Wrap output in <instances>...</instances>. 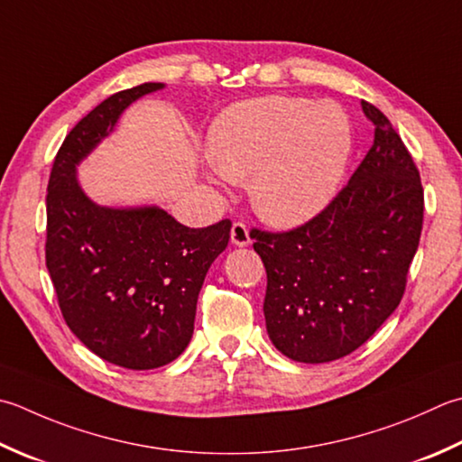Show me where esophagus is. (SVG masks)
Instances as JSON below:
<instances>
[{"instance_id":"1","label":"esophagus","mask_w":462,"mask_h":462,"mask_svg":"<svg viewBox=\"0 0 462 462\" xmlns=\"http://www.w3.org/2000/svg\"><path fill=\"white\" fill-rule=\"evenodd\" d=\"M230 238H232V244H236V246H248V244H250L248 226L244 224L242 220L234 222L232 230H230Z\"/></svg>"}]
</instances>
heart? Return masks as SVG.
Returning a JSON list of instances; mask_svg holds the SVG:
<instances>
[{"instance_id": "heart-1", "label": "heart", "mask_w": 462, "mask_h": 462, "mask_svg": "<svg viewBox=\"0 0 462 462\" xmlns=\"http://www.w3.org/2000/svg\"><path fill=\"white\" fill-rule=\"evenodd\" d=\"M208 150L218 178L250 176V198L262 218L292 226L310 220L337 194L352 130L332 102L264 96L218 114Z\"/></svg>"}]
</instances>
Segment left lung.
Returning a JSON list of instances; mask_svg holds the SVG:
<instances>
[{
    "instance_id": "1",
    "label": "left lung",
    "mask_w": 462,
    "mask_h": 462,
    "mask_svg": "<svg viewBox=\"0 0 462 462\" xmlns=\"http://www.w3.org/2000/svg\"><path fill=\"white\" fill-rule=\"evenodd\" d=\"M363 112L374 142L324 210L292 230L250 232L266 266L268 337L296 363L363 346L401 304L419 248V168L388 117L365 99Z\"/></svg>"
}]
</instances>
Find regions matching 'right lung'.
Masks as SVG:
<instances>
[{
    "label": "right lung",
    "instance_id": "obj_1",
    "mask_svg": "<svg viewBox=\"0 0 462 462\" xmlns=\"http://www.w3.org/2000/svg\"><path fill=\"white\" fill-rule=\"evenodd\" d=\"M164 84L122 89L81 117L50 174L45 266L63 320L107 363L150 370L176 360L194 332L196 302L232 222L188 228L156 206L102 208L81 192L76 164L120 114Z\"/></svg>",
    "mask_w": 462,
    "mask_h": 462
}]
</instances>
